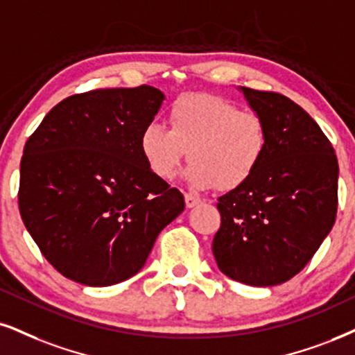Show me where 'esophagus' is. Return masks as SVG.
<instances>
[{"mask_svg": "<svg viewBox=\"0 0 355 355\" xmlns=\"http://www.w3.org/2000/svg\"><path fill=\"white\" fill-rule=\"evenodd\" d=\"M184 200H186V207H194V205H198L200 202V199L198 198V196L194 194H186L184 196Z\"/></svg>", "mask_w": 355, "mask_h": 355, "instance_id": "1", "label": "esophagus"}]
</instances>
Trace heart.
Instances as JSON below:
<instances>
[{
    "label": "heart",
    "instance_id": "1",
    "mask_svg": "<svg viewBox=\"0 0 355 355\" xmlns=\"http://www.w3.org/2000/svg\"><path fill=\"white\" fill-rule=\"evenodd\" d=\"M168 123H150L139 135L143 159L163 181L174 178L187 155L184 179L191 186L232 191L257 173L268 151L263 118L217 95H181L169 107Z\"/></svg>",
    "mask_w": 355,
    "mask_h": 355
}]
</instances>
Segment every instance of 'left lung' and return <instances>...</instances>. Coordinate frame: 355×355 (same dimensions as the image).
<instances>
[{"label": "left lung", "instance_id": "obj_1", "mask_svg": "<svg viewBox=\"0 0 355 355\" xmlns=\"http://www.w3.org/2000/svg\"><path fill=\"white\" fill-rule=\"evenodd\" d=\"M240 92L268 125L270 144L257 173L218 198L212 252L229 278L275 286L304 268L334 225L339 164L300 105L275 92Z\"/></svg>", "mask_w": 355, "mask_h": 355}]
</instances>
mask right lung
<instances>
[{
	"mask_svg": "<svg viewBox=\"0 0 355 355\" xmlns=\"http://www.w3.org/2000/svg\"><path fill=\"white\" fill-rule=\"evenodd\" d=\"M163 100L150 85L72 95L26 141L21 217L65 278L87 286L131 278L184 211L181 192L156 178L139 151Z\"/></svg>",
	"mask_w": 355,
	"mask_h": 355,
	"instance_id": "1",
	"label": "right lung"
}]
</instances>
